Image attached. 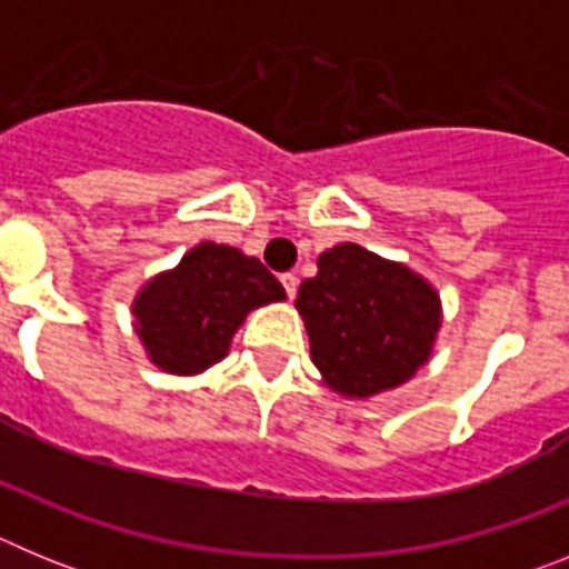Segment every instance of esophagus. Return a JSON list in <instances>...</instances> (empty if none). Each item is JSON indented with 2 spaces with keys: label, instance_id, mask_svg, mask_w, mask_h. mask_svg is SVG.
Instances as JSON below:
<instances>
[{
  "label": "esophagus",
  "instance_id": "34e87169",
  "mask_svg": "<svg viewBox=\"0 0 569 569\" xmlns=\"http://www.w3.org/2000/svg\"><path fill=\"white\" fill-rule=\"evenodd\" d=\"M281 288H284L288 299H293L296 290H299V279H296V273H281Z\"/></svg>",
  "mask_w": 569,
  "mask_h": 569
}]
</instances>
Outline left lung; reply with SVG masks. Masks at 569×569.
Instances as JSON below:
<instances>
[{"label": "left lung", "mask_w": 569, "mask_h": 569, "mask_svg": "<svg viewBox=\"0 0 569 569\" xmlns=\"http://www.w3.org/2000/svg\"><path fill=\"white\" fill-rule=\"evenodd\" d=\"M296 310L321 381L345 399H370L413 379L433 353L441 299L425 276L353 241L319 256Z\"/></svg>", "instance_id": "8db88e82"}]
</instances>
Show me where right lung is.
Wrapping results in <instances>:
<instances>
[{
    "label": "right lung",
    "mask_w": 569,
    "mask_h": 569,
    "mask_svg": "<svg viewBox=\"0 0 569 569\" xmlns=\"http://www.w3.org/2000/svg\"><path fill=\"white\" fill-rule=\"evenodd\" d=\"M284 299L279 279L256 256L202 241L176 268L144 281L130 313L144 353L159 370L199 376L228 356L250 310Z\"/></svg>",
    "instance_id": "1"
}]
</instances>
